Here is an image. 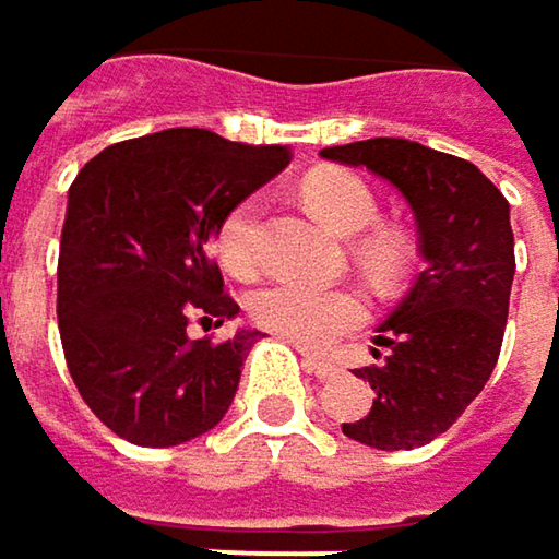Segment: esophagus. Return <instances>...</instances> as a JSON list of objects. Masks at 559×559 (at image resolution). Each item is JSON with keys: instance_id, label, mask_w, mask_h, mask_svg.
Returning a JSON list of instances; mask_svg holds the SVG:
<instances>
[{"instance_id": "1", "label": "esophagus", "mask_w": 559, "mask_h": 559, "mask_svg": "<svg viewBox=\"0 0 559 559\" xmlns=\"http://www.w3.org/2000/svg\"><path fill=\"white\" fill-rule=\"evenodd\" d=\"M301 366H305V372H311L314 379H334L340 369L334 362H328V359H318V356H311V353H301Z\"/></svg>"}]
</instances>
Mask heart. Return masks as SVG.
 <instances>
[{
	"mask_svg": "<svg viewBox=\"0 0 559 559\" xmlns=\"http://www.w3.org/2000/svg\"><path fill=\"white\" fill-rule=\"evenodd\" d=\"M305 206L343 238H356L379 222V200L372 187L353 171L324 168L301 183ZM359 260L379 283H394L404 270L407 248L401 235L376 228L359 248ZM219 258L235 273H251L260 260V203L248 200L228 213L219 228ZM251 318L263 331L289 340L301 349H328L343 334L356 331L369 308L353 289L311 286L299 280H276L251 296Z\"/></svg>",
	"mask_w": 559,
	"mask_h": 559,
	"instance_id": "obj_1",
	"label": "heart"
}]
</instances>
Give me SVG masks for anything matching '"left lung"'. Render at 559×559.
<instances>
[{"label":"left lung","instance_id":"8db88e82","mask_svg":"<svg viewBox=\"0 0 559 559\" xmlns=\"http://www.w3.org/2000/svg\"><path fill=\"white\" fill-rule=\"evenodd\" d=\"M321 158L388 180L414 210L423 270L381 321L376 366L353 369L376 397L343 436L381 452H411L442 436L484 391L502 346L515 276L509 203L477 165L411 140H366Z\"/></svg>","mask_w":559,"mask_h":559}]
</instances>
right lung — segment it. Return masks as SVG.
Masks as SVG:
<instances>
[{"mask_svg":"<svg viewBox=\"0 0 559 559\" xmlns=\"http://www.w3.org/2000/svg\"><path fill=\"white\" fill-rule=\"evenodd\" d=\"M289 145H245L210 130H162L95 155L69 187L57 318L69 376L120 439L168 449L210 432L235 401L260 331L190 340L187 321H231L210 241Z\"/></svg>","mask_w":559,"mask_h":559,"instance_id":"1","label":"right lung"}]
</instances>
